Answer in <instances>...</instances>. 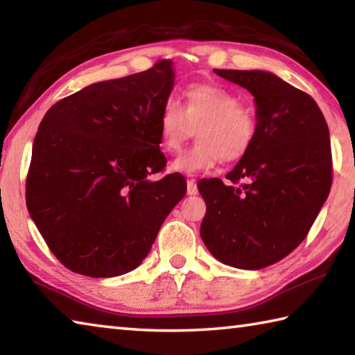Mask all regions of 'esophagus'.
<instances>
[{
  "label": "esophagus",
  "mask_w": 355,
  "mask_h": 355,
  "mask_svg": "<svg viewBox=\"0 0 355 355\" xmlns=\"http://www.w3.org/2000/svg\"><path fill=\"white\" fill-rule=\"evenodd\" d=\"M186 186H188V194L189 196H196L197 192H199V189H197V184H196V182L194 180H188V183H186Z\"/></svg>",
  "instance_id": "34e87169"
}]
</instances>
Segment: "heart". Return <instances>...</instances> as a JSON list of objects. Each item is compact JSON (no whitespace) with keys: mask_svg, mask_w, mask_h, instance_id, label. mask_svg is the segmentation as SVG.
Masks as SVG:
<instances>
[{"mask_svg":"<svg viewBox=\"0 0 355 355\" xmlns=\"http://www.w3.org/2000/svg\"><path fill=\"white\" fill-rule=\"evenodd\" d=\"M184 103L169 97L159 114L161 146L175 152L196 130L197 142L172 161V171L196 173L209 171L222 159L236 163L250 152L257 139V117L239 103L238 95L220 84H189Z\"/></svg>","mask_w":355,"mask_h":355,"instance_id":"obj_1","label":"heart"}]
</instances>
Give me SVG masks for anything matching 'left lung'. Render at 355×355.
<instances>
[{
    "mask_svg": "<svg viewBox=\"0 0 355 355\" xmlns=\"http://www.w3.org/2000/svg\"><path fill=\"white\" fill-rule=\"evenodd\" d=\"M214 73L254 95L258 128L227 182L197 184L207 203L200 236L219 261L254 271L290 255L309 235L332 186L329 128L316 101L274 73Z\"/></svg>",
    "mask_w": 355,
    "mask_h": 355,
    "instance_id": "obj_1",
    "label": "left lung"
}]
</instances>
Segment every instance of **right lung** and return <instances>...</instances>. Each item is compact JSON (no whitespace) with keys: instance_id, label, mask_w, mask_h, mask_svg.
<instances>
[{"instance_id":"add662e5","label":"right lung","mask_w":355,"mask_h":355,"mask_svg":"<svg viewBox=\"0 0 355 355\" xmlns=\"http://www.w3.org/2000/svg\"><path fill=\"white\" fill-rule=\"evenodd\" d=\"M172 86V62L161 59L59 100L40 122L26 205L70 271L89 277L133 271L184 197L182 173L148 180L166 167L158 122Z\"/></svg>"}]
</instances>
